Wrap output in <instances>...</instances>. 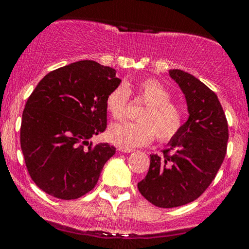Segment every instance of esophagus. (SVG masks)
Returning <instances> with one entry per match:
<instances>
[{"label":"esophagus","mask_w":249,"mask_h":249,"mask_svg":"<svg viewBox=\"0 0 249 249\" xmlns=\"http://www.w3.org/2000/svg\"><path fill=\"white\" fill-rule=\"evenodd\" d=\"M118 151H119V152H124V153L133 152L132 148H125V147H118Z\"/></svg>","instance_id":"1"}]
</instances>
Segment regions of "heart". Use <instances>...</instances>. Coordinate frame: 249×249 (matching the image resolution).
<instances>
[{
  "mask_svg": "<svg viewBox=\"0 0 249 249\" xmlns=\"http://www.w3.org/2000/svg\"><path fill=\"white\" fill-rule=\"evenodd\" d=\"M145 103L138 113V122L111 125L108 141L121 147L132 148L150 144L154 137L159 142L172 139L184 123V113L171 102V93L158 79L144 78L136 84L118 85L107 97V108L115 119H124L127 113L130 92Z\"/></svg>",
  "mask_w": 249,
  "mask_h": 249,
  "instance_id": "1",
  "label": "heart"
}]
</instances>
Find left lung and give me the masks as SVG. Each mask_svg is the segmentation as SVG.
<instances>
[{
  "mask_svg": "<svg viewBox=\"0 0 249 249\" xmlns=\"http://www.w3.org/2000/svg\"><path fill=\"white\" fill-rule=\"evenodd\" d=\"M168 73L185 95L190 116L164 156L151 154L146 177L138 182L142 196L161 208L186 205L206 191L224 161L228 141L218 96L191 73L178 69Z\"/></svg>",
  "mask_w": 249,
  "mask_h": 249,
  "instance_id": "8db88e82",
  "label": "left lung"
}]
</instances>
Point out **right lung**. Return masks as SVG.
Instances as JSON below:
<instances>
[{
    "label": "right lung",
    "mask_w": 249,
    "mask_h": 249,
    "mask_svg": "<svg viewBox=\"0 0 249 249\" xmlns=\"http://www.w3.org/2000/svg\"><path fill=\"white\" fill-rule=\"evenodd\" d=\"M119 84L115 69L93 61L71 63L37 84L22 115L21 148L45 193L72 200L96 186L116 147L89 139L107 128V97Z\"/></svg>",
    "instance_id": "add662e5"
}]
</instances>
